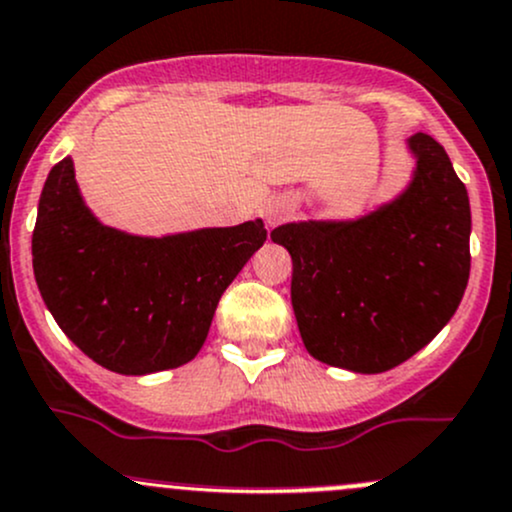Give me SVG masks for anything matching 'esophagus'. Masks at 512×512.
Masks as SVG:
<instances>
[{
  "mask_svg": "<svg viewBox=\"0 0 512 512\" xmlns=\"http://www.w3.org/2000/svg\"><path fill=\"white\" fill-rule=\"evenodd\" d=\"M289 215H292V206H289L287 201H272L265 211V218L270 225L282 223V220H287Z\"/></svg>",
  "mask_w": 512,
  "mask_h": 512,
  "instance_id": "1",
  "label": "esophagus"
}]
</instances>
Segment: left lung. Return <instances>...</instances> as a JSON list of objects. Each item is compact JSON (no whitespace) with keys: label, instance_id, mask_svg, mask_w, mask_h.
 Masks as SVG:
<instances>
[{"label":"left lung","instance_id":"obj_1","mask_svg":"<svg viewBox=\"0 0 512 512\" xmlns=\"http://www.w3.org/2000/svg\"><path fill=\"white\" fill-rule=\"evenodd\" d=\"M412 184L358 220L272 230L292 255V306L306 351L385 373L422 351L459 309L471 272L469 193L444 147L410 137Z\"/></svg>","mask_w":512,"mask_h":512}]
</instances>
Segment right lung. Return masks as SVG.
Instances as JSON below:
<instances>
[{
  "instance_id": "1",
  "label": "right lung",
  "mask_w": 512,
  "mask_h": 512,
  "mask_svg": "<svg viewBox=\"0 0 512 512\" xmlns=\"http://www.w3.org/2000/svg\"><path fill=\"white\" fill-rule=\"evenodd\" d=\"M267 240L262 220L139 238L85 208L73 159L43 184L31 255L56 324L112 373L147 375L196 358L215 306Z\"/></svg>"
}]
</instances>
